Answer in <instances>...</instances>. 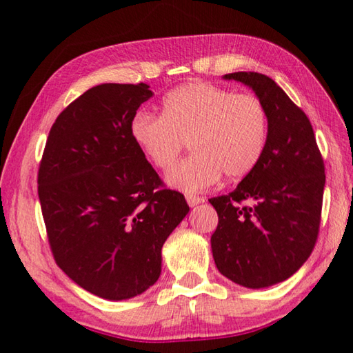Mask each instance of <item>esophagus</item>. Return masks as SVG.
<instances>
[{
    "instance_id": "esophagus-1",
    "label": "esophagus",
    "mask_w": 353,
    "mask_h": 353,
    "mask_svg": "<svg viewBox=\"0 0 353 353\" xmlns=\"http://www.w3.org/2000/svg\"><path fill=\"white\" fill-rule=\"evenodd\" d=\"M185 199H187L190 207H196V205H199L201 202H204V199L199 198V196H194V194H187L185 196Z\"/></svg>"
}]
</instances>
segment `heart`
<instances>
[{"instance_id":"heart-1","label":"heart","mask_w":353,"mask_h":353,"mask_svg":"<svg viewBox=\"0 0 353 353\" xmlns=\"http://www.w3.org/2000/svg\"><path fill=\"white\" fill-rule=\"evenodd\" d=\"M130 137L159 170H168L190 141L188 159L176 165L166 183L194 193L221 176L240 181L259 165L268 139V117L259 98L208 82H190L163 98L162 115L139 112Z\"/></svg>"}]
</instances>
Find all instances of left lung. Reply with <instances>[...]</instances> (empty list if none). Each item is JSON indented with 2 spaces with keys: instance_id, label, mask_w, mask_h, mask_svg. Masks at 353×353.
<instances>
[{
  "instance_id": "1",
  "label": "left lung",
  "mask_w": 353,
  "mask_h": 353,
  "mask_svg": "<svg viewBox=\"0 0 353 353\" xmlns=\"http://www.w3.org/2000/svg\"><path fill=\"white\" fill-rule=\"evenodd\" d=\"M223 77L252 88L266 110L268 139L256 168L232 193L208 199L219 219L212 252L224 277L268 288L290 279L314 248L324 160L310 119L271 77L254 71Z\"/></svg>"
}]
</instances>
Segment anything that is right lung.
<instances>
[{
  "label": "right lung",
  "mask_w": 353,
  "mask_h": 353,
  "mask_svg": "<svg viewBox=\"0 0 353 353\" xmlns=\"http://www.w3.org/2000/svg\"><path fill=\"white\" fill-rule=\"evenodd\" d=\"M146 83H101L52 124L39 199L59 268L92 294L126 301L162 272V248L187 216L183 194L162 181L130 137L152 97Z\"/></svg>",
  "instance_id": "add662e5"
}]
</instances>
